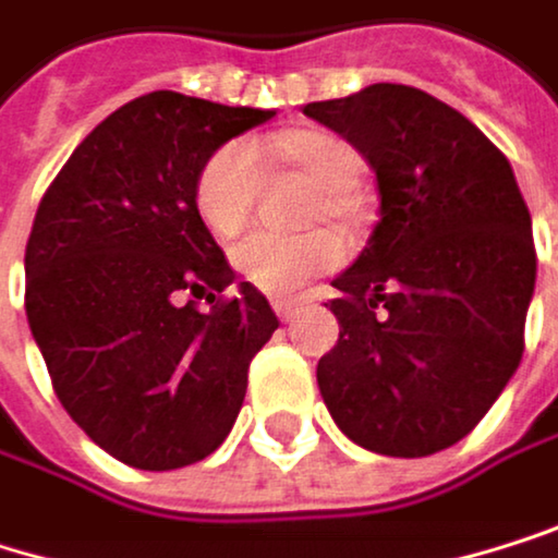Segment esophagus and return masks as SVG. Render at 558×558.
I'll return each mask as SVG.
<instances>
[{
  "label": "esophagus",
  "instance_id": "esophagus-1",
  "mask_svg": "<svg viewBox=\"0 0 558 558\" xmlns=\"http://www.w3.org/2000/svg\"><path fill=\"white\" fill-rule=\"evenodd\" d=\"M274 314L281 317V320H294V314H298V304L281 298V301H274Z\"/></svg>",
  "mask_w": 558,
  "mask_h": 558
}]
</instances>
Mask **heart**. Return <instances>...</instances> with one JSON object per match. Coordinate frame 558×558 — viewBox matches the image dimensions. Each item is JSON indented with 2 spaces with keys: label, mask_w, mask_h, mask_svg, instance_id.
Masks as SVG:
<instances>
[{
  "label": "heart",
  "mask_w": 558,
  "mask_h": 558,
  "mask_svg": "<svg viewBox=\"0 0 558 558\" xmlns=\"http://www.w3.org/2000/svg\"><path fill=\"white\" fill-rule=\"evenodd\" d=\"M284 155L294 161L301 174H307L317 187L327 191L320 211H343V194L361 181L364 161L353 145L333 135L304 132L284 142ZM260 191V155L251 142H231L218 148L197 178V215L218 234L234 238L257 202ZM347 254V244L337 231H311V234H274V231H251L244 241L234 244L231 260L244 281L257 291L274 298L298 294L311 277L337 267Z\"/></svg>",
  "instance_id": "1"
}]
</instances>
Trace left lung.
Returning a JSON list of instances; mask_svg holds the SVG:
<instances>
[{
	"label": "left lung",
	"instance_id": "left-lung-1",
	"mask_svg": "<svg viewBox=\"0 0 558 558\" xmlns=\"http://www.w3.org/2000/svg\"><path fill=\"white\" fill-rule=\"evenodd\" d=\"M304 114L361 151L380 221L330 311L340 340L317 364L333 423L384 457H429L486 416L523 361L536 288L533 218L506 155L410 85L377 82Z\"/></svg>",
	"mask_w": 558,
	"mask_h": 558
}]
</instances>
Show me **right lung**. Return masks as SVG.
<instances>
[{
    "instance_id": "1",
    "label": "right lung",
    "mask_w": 558,
    "mask_h": 558,
    "mask_svg": "<svg viewBox=\"0 0 558 558\" xmlns=\"http://www.w3.org/2000/svg\"><path fill=\"white\" fill-rule=\"evenodd\" d=\"M277 111L151 92L72 151L25 244V317L52 387L92 440L135 470H178L231 433L254 353L277 330L234 284L197 215V178ZM187 296H208L197 312Z\"/></svg>"
}]
</instances>
